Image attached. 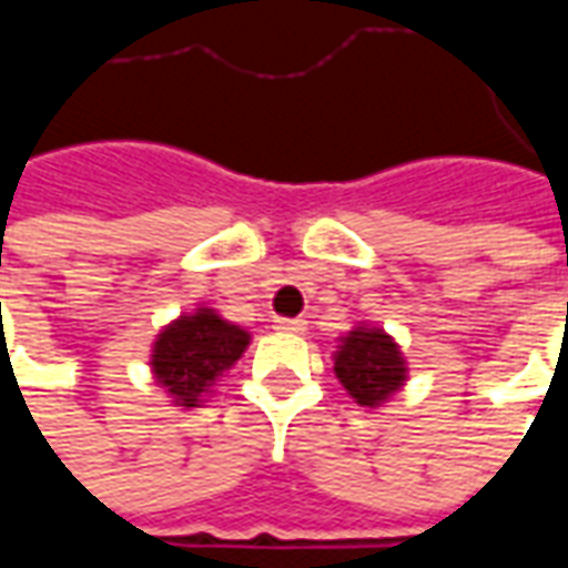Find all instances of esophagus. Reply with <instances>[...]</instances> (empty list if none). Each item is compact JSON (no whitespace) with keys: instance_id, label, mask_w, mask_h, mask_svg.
<instances>
[{"instance_id":"34e87169","label":"esophagus","mask_w":568,"mask_h":568,"mask_svg":"<svg viewBox=\"0 0 568 568\" xmlns=\"http://www.w3.org/2000/svg\"><path fill=\"white\" fill-rule=\"evenodd\" d=\"M276 328L280 332H288V334H301L307 328V322L304 320H276Z\"/></svg>"}]
</instances>
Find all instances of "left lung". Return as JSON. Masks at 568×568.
Segmentation results:
<instances>
[{
  "label": "left lung",
  "mask_w": 568,
  "mask_h": 568,
  "mask_svg": "<svg viewBox=\"0 0 568 568\" xmlns=\"http://www.w3.org/2000/svg\"><path fill=\"white\" fill-rule=\"evenodd\" d=\"M334 374L362 407H381L407 381L402 349L383 328L358 325L341 337L334 353Z\"/></svg>",
  "instance_id": "obj_1"
}]
</instances>
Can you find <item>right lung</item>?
<instances>
[{
  "mask_svg": "<svg viewBox=\"0 0 568 568\" xmlns=\"http://www.w3.org/2000/svg\"><path fill=\"white\" fill-rule=\"evenodd\" d=\"M246 346L248 332L222 320L215 310L197 307V313L179 316L158 334L151 371L173 405L200 407L203 395L212 393Z\"/></svg>",
  "mask_w": 568,
  "mask_h": 568,
  "instance_id": "right-lung-1",
  "label": "right lung"
}]
</instances>
